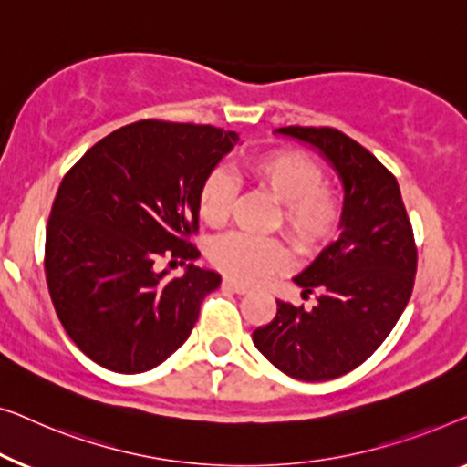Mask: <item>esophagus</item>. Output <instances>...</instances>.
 I'll list each match as a JSON object with an SVG mask.
<instances>
[{
  "label": "esophagus",
  "mask_w": 467,
  "mask_h": 467,
  "mask_svg": "<svg viewBox=\"0 0 467 467\" xmlns=\"http://www.w3.org/2000/svg\"><path fill=\"white\" fill-rule=\"evenodd\" d=\"M222 285H224L226 290L234 292V294H247L249 292L247 285H243V284H239V281H234L231 277H224V281H222Z\"/></svg>",
  "instance_id": "esophagus-1"
}]
</instances>
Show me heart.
I'll list each match as a JSON object with an SVG mask.
<instances>
[{
  "label": "heart",
  "instance_id": "obj_1",
  "mask_svg": "<svg viewBox=\"0 0 467 467\" xmlns=\"http://www.w3.org/2000/svg\"><path fill=\"white\" fill-rule=\"evenodd\" d=\"M247 175L262 192L279 202L277 224L300 252H317L337 236L343 220V202L324 186V171L296 150H268L247 162ZM234 182L224 171L207 175L199 190V213L212 228L231 218ZM213 266L241 284H258L290 266V252L279 239H254L228 234L209 252Z\"/></svg>",
  "mask_w": 467,
  "mask_h": 467
}]
</instances>
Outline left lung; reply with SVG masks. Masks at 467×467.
<instances>
[{"mask_svg":"<svg viewBox=\"0 0 467 467\" xmlns=\"http://www.w3.org/2000/svg\"><path fill=\"white\" fill-rule=\"evenodd\" d=\"M337 169L345 188L338 241L294 277L311 311L277 300L271 324L254 345L275 368L298 380H330L364 364L389 337L409 305L417 245L398 180L364 146L330 127H284Z\"/></svg>","mask_w":467,"mask_h":467,"instance_id":"1","label":"left lung"}]
</instances>
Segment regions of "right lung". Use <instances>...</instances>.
I'll list each match as a JSON object with an SVG mask.
<instances>
[{
  "mask_svg": "<svg viewBox=\"0 0 467 467\" xmlns=\"http://www.w3.org/2000/svg\"><path fill=\"white\" fill-rule=\"evenodd\" d=\"M239 135L209 124L140 120L97 141L65 173L46 226V284L78 349L122 374L180 349L220 275L161 262L201 252L199 190Z\"/></svg>",
  "mask_w": 467,
  "mask_h": 467,
  "instance_id": "obj_1",
  "label": "right lung"
}]
</instances>
